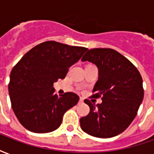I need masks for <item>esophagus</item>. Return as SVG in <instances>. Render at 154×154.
Returning a JSON list of instances; mask_svg holds the SVG:
<instances>
[{"label":"esophagus","mask_w":154,"mask_h":154,"mask_svg":"<svg viewBox=\"0 0 154 154\" xmlns=\"http://www.w3.org/2000/svg\"><path fill=\"white\" fill-rule=\"evenodd\" d=\"M84 103V100L82 98H80V100H79V104H83Z\"/></svg>","instance_id":"esophagus-1"}]
</instances>
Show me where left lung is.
<instances>
[{"label": "left lung", "mask_w": 154, "mask_h": 154, "mask_svg": "<svg viewBox=\"0 0 154 154\" xmlns=\"http://www.w3.org/2000/svg\"><path fill=\"white\" fill-rule=\"evenodd\" d=\"M82 61L92 63L98 68L92 97H101L102 102L96 105L84 100L90 112L80 119L81 128L101 139L118 135L132 123L142 103V77L131 62L111 48L90 49Z\"/></svg>", "instance_id": "obj_1"}]
</instances>
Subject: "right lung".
Masks as SVG:
<instances>
[{
  "label": "right lung",
  "mask_w": 154,
  "mask_h": 154,
  "mask_svg": "<svg viewBox=\"0 0 154 154\" xmlns=\"http://www.w3.org/2000/svg\"><path fill=\"white\" fill-rule=\"evenodd\" d=\"M87 48L55 41L38 44L13 67L8 86L11 106L22 125L29 131L44 134L60 126L64 113L76 106L79 97L54 93V83L66 77Z\"/></svg>",
  "instance_id": "obj_1"
}]
</instances>
